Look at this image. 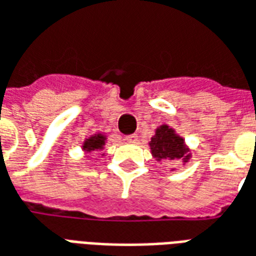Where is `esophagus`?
<instances>
[{
	"instance_id": "obj_1",
	"label": "esophagus",
	"mask_w": 256,
	"mask_h": 256,
	"mask_svg": "<svg viewBox=\"0 0 256 256\" xmlns=\"http://www.w3.org/2000/svg\"><path fill=\"white\" fill-rule=\"evenodd\" d=\"M125 140L128 143H136L138 142V135L135 134H132V135H128V136L125 138Z\"/></svg>"
}]
</instances>
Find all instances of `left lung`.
I'll use <instances>...</instances> for the list:
<instances>
[{"instance_id":"left-lung-1","label":"left lung","mask_w":256,"mask_h":256,"mask_svg":"<svg viewBox=\"0 0 256 256\" xmlns=\"http://www.w3.org/2000/svg\"><path fill=\"white\" fill-rule=\"evenodd\" d=\"M153 157L157 161L182 160L186 164L192 157L190 148L184 143V139L179 136L170 125H160L152 140L148 142Z\"/></svg>"}]
</instances>
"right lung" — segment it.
Returning <instances> with one entry per match:
<instances>
[{
	"instance_id": "right-lung-1",
	"label": "right lung",
	"mask_w": 256,
	"mask_h": 256,
	"mask_svg": "<svg viewBox=\"0 0 256 256\" xmlns=\"http://www.w3.org/2000/svg\"><path fill=\"white\" fill-rule=\"evenodd\" d=\"M106 143H108V136L104 134H102V132H96V134L85 139L81 148H82V152H85V153L95 152V150L102 152L104 146H106ZM102 156H104V153Z\"/></svg>"
}]
</instances>
